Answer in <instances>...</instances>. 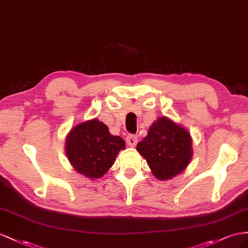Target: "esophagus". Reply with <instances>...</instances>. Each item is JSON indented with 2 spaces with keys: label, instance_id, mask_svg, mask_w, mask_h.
<instances>
[{
  "label": "esophagus",
  "instance_id": "34e87169",
  "mask_svg": "<svg viewBox=\"0 0 248 248\" xmlns=\"http://www.w3.org/2000/svg\"><path fill=\"white\" fill-rule=\"evenodd\" d=\"M126 143H128L130 146H135L136 144H137V141H138V138H137V136H135V135H128L126 136Z\"/></svg>",
  "mask_w": 248,
  "mask_h": 248
}]
</instances>
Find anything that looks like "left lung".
I'll list each match as a JSON object with an SVG mask.
<instances>
[{"label": "left lung", "mask_w": 248, "mask_h": 248, "mask_svg": "<svg viewBox=\"0 0 248 248\" xmlns=\"http://www.w3.org/2000/svg\"><path fill=\"white\" fill-rule=\"evenodd\" d=\"M136 148L153 174L161 181L172 179L184 171L193 154L188 131L165 116L155 120Z\"/></svg>", "instance_id": "left-lung-1"}]
</instances>
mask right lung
Here are the masks:
<instances>
[{"instance_id":"add662e5","label":"right lung","mask_w":248,"mask_h":248,"mask_svg":"<svg viewBox=\"0 0 248 248\" xmlns=\"http://www.w3.org/2000/svg\"><path fill=\"white\" fill-rule=\"evenodd\" d=\"M122 137L113 136L96 118L77 124L66 136L65 153L76 171L89 179H100L109 170L120 150Z\"/></svg>"}]
</instances>
